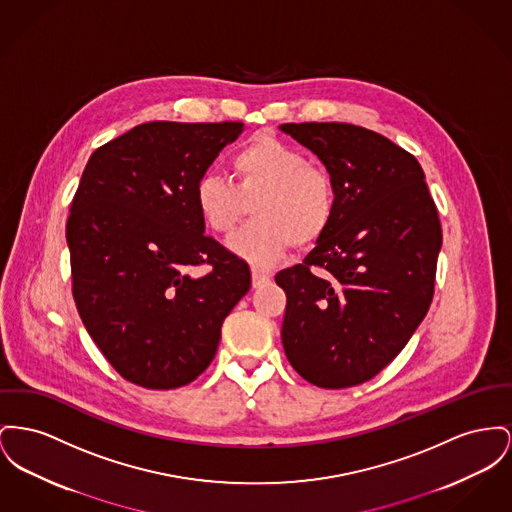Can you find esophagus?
<instances>
[{
  "mask_svg": "<svg viewBox=\"0 0 512 512\" xmlns=\"http://www.w3.org/2000/svg\"><path fill=\"white\" fill-rule=\"evenodd\" d=\"M269 280H271V276H269L267 272H251V284H253V288H261V286H263V284H267Z\"/></svg>",
  "mask_w": 512,
  "mask_h": 512,
  "instance_id": "1",
  "label": "esophagus"
}]
</instances>
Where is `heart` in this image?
I'll use <instances>...</instances> for the list:
<instances>
[{
  "mask_svg": "<svg viewBox=\"0 0 512 512\" xmlns=\"http://www.w3.org/2000/svg\"><path fill=\"white\" fill-rule=\"evenodd\" d=\"M232 180L205 176L193 191L203 224L218 236L232 234L253 205V222L228 247L255 267L278 263L294 245L323 240L336 214L331 172L272 133L247 139L230 160Z\"/></svg>",
  "mask_w": 512,
  "mask_h": 512,
  "instance_id": "heart-1",
  "label": "heart"
}]
</instances>
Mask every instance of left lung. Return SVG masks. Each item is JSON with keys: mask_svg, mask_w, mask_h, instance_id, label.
<instances>
[{"mask_svg": "<svg viewBox=\"0 0 512 512\" xmlns=\"http://www.w3.org/2000/svg\"><path fill=\"white\" fill-rule=\"evenodd\" d=\"M336 183V214L286 292L282 344L305 381L348 389L373 379L418 329L435 292L441 220L420 162L352 123H284Z\"/></svg>", "mask_w": 512, "mask_h": 512, "instance_id": "obj_1", "label": "left lung"}]
</instances>
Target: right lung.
Segmentation results:
<instances>
[{
	"label": "right lung",
	"mask_w": 512,
	"mask_h": 512,
	"mask_svg": "<svg viewBox=\"0 0 512 512\" xmlns=\"http://www.w3.org/2000/svg\"><path fill=\"white\" fill-rule=\"evenodd\" d=\"M241 121H149L92 152L65 238L85 329L121 377L168 391L211 363L249 265L212 236L193 191ZM210 272L193 277L195 266Z\"/></svg>",
	"instance_id": "obj_1"
}]
</instances>
